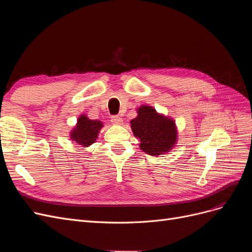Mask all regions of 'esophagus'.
I'll return each instance as SVG.
<instances>
[{"mask_svg": "<svg viewBox=\"0 0 252 252\" xmlns=\"http://www.w3.org/2000/svg\"><path fill=\"white\" fill-rule=\"evenodd\" d=\"M110 121H111V123H112V124H117V125L121 124L122 122H123V120H122V118H121V117H119V116H112Z\"/></svg>", "mask_w": 252, "mask_h": 252, "instance_id": "obj_1", "label": "esophagus"}]
</instances>
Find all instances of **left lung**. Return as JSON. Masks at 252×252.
Returning a JSON list of instances; mask_svg holds the SVG:
<instances>
[{"instance_id": "8db88e82", "label": "left lung", "mask_w": 252, "mask_h": 252, "mask_svg": "<svg viewBox=\"0 0 252 252\" xmlns=\"http://www.w3.org/2000/svg\"><path fill=\"white\" fill-rule=\"evenodd\" d=\"M138 113L130 124L133 134L141 140V149L151 156L168 152L177 141L173 121L159 116L149 106H142Z\"/></svg>"}]
</instances>
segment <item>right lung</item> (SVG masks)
<instances>
[{
  "mask_svg": "<svg viewBox=\"0 0 252 252\" xmlns=\"http://www.w3.org/2000/svg\"><path fill=\"white\" fill-rule=\"evenodd\" d=\"M102 126L100 121H93L85 116H82L78 120L77 127L71 132V139L84 147L89 146L95 141Z\"/></svg>",
  "mask_w": 252,
  "mask_h": 252,
  "instance_id": "obj_1",
  "label": "right lung"
}]
</instances>
